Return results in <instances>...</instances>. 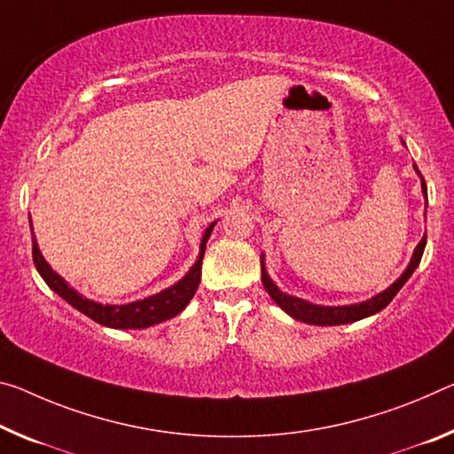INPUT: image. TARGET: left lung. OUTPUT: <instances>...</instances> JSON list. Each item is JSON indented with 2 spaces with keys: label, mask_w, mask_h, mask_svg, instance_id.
Masks as SVG:
<instances>
[{
  "label": "left lung",
  "mask_w": 454,
  "mask_h": 454,
  "mask_svg": "<svg viewBox=\"0 0 454 454\" xmlns=\"http://www.w3.org/2000/svg\"><path fill=\"white\" fill-rule=\"evenodd\" d=\"M416 174L420 176L422 182V193L427 198V182H424L422 174L419 171V168L414 165ZM428 201V198H427ZM424 247H427V234L422 236V240L419 242V247L414 248V254L410 258V264L406 266V270L402 272V277L395 280L394 285L387 286L386 291H382L376 297H372L370 301H364V303H356V305H343V307H323V305H313L309 303L305 299L293 297V294H286L278 289V286L272 283L269 272L264 269V258H261V269H262V285L266 293L270 294V299L275 303L291 315L293 319L303 321V323H311V325H345V323H354L359 319L370 317L373 313H380L384 307L390 305V301L395 297L402 286H404L406 280L412 277V272L416 270V266L420 264V258L424 253Z\"/></svg>",
  "instance_id": "left-lung-1"
}]
</instances>
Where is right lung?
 Returning <instances> with one entry per match:
<instances>
[{"mask_svg": "<svg viewBox=\"0 0 454 454\" xmlns=\"http://www.w3.org/2000/svg\"><path fill=\"white\" fill-rule=\"evenodd\" d=\"M214 226L215 222H212V224L206 228L204 236H201L200 256L188 270V275H185L174 286H169V289H165L157 294H151L147 299L133 301V303H127V305H100V303H95V301L82 297L81 293L72 289L59 272L50 269V264L44 261V256L40 253L35 239H32V256H34L35 269H38L40 277L46 280L50 289L59 293L68 305L78 309V311L84 313L86 317H90L92 321L100 323V325L113 327V329H145L151 325H157V323L161 321L176 317L177 313H182L184 309L188 307L192 297L198 291V285L201 278V261H204V253H206V242L210 239Z\"/></svg>", "mask_w": 454, "mask_h": 454, "instance_id": "1", "label": "right lung"}]
</instances>
